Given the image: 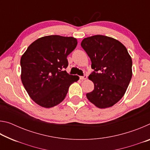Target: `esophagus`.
Returning <instances> with one entry per match:
<instances>
[{"mask_svg": "<svg viewBox=\"0 0 150 150\" xmlns=\"http://www.w3.org/2000/svg\"><path fill=\"white\" fill-rule=\"evenodd\" d=\"M87 75H85V76H83V77H80V79L83 81V80L87 79Z\"/></svg>", "mask_w": 150, "mask_h": 150, "instance_id": "1", "label": "esophagus"}]
</instances>
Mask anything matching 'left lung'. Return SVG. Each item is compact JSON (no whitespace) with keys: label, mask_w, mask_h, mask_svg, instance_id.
<instances>
[{"label":"left lung","mask_w":150,"mask_h":150,"mask_svg":"<svg viewBox=\"0 0 150 150\" xmlns=\"http://www.w3.org/2000/svg\"><path fill=\"white\" fill-rule=\"evenodd\" d=\"M81 47L95 70L88 76L94 90L87 98L99 108L115 105L125 94L132 76V60L126 47L118 40L102 35L85 38Z\"/></svg>","instance_id":"obj_1"}]
</instances>
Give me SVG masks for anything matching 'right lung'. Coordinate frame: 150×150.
Wrapping results in <instances>:
<instances>
[{"instance_id":"obj_1","label":"right lung","mask_w":150,"mask_h":150,"mask_svg":"<svg viewBox=\"0 0 150 150\" xmlns=\"http://www.w3.org/2000/svg\"><path fill=\"white\" fill-rule=\"evenodd\" d=\"M77 40L58 35L40 38L30 44L20 59L21 80L30 97L44 108H52L64 100L70 85L79 79L63 71L67 55Z\"/></svg>"}]
</instances>
